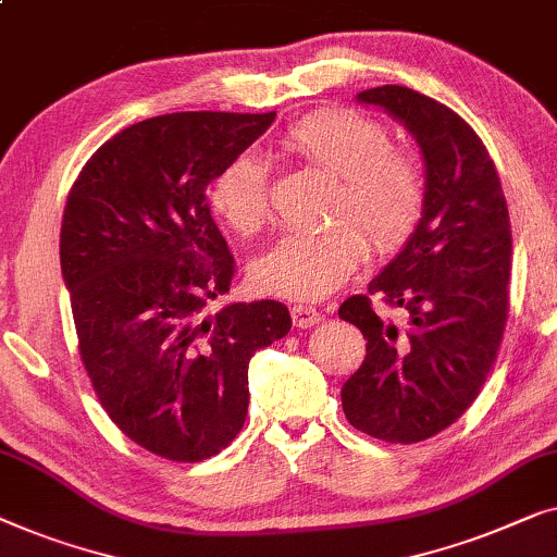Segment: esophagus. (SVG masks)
I'll return each mask as SVG.
<instances>
[{"mask_svg": "<svg viewBox=\"0 0 557 557\" xmlns=\"http://www.w3.org/2000/svg\"><path fill=\"white\" fill-rule=\"evenodd\" d=\"M289 315H293V323L297 327H312L320 323V312L315 308H310V305H293V308H289Z\"/></svg>", "mask_w": 557, "mask_h": 557, "instance_id": "obj_1", "label": "esophagus"}]
</instances>
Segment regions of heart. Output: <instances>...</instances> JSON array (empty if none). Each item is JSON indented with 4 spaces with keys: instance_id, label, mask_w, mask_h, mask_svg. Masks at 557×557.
<instances>
[{
    "instance_id": "b5f03b06",
    "label": "heart",
    "mask_w": 557,
    "mask_h": 557,
    "mask_svg": "<svg viewBox=\"0 0 557 557\" xmlns=\"http://www.w3.org/2000/svg\"><path fill=\"white\" fill-rule=\"evenodd\" d=\"M280 144L289 156L338 176L331 207L335 224L318 234H287L257 257L252 280L262 293L320 300L363 260L359 225L383 255L396 252L417 232L426 207L424 166L417 153L394 146L383 123L346 108H327L289 125ZM209 199L242 237L262 232L272 216L268 171L247 153L219 171Z\"/></svg>"
}]
</instances>
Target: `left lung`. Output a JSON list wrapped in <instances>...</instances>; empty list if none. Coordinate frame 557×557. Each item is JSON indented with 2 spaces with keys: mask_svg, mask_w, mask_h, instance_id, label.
Instances as JSON below:
<instances>
[{
  "mask_svg": "<svg viewBox=\"0 0 557 557\" xmlns=\"http://www.w3.org/2000/svg\"><path fill=\"white\" fill-rule=\"evenodd\" d=\"M401 121L424 156V216L368 294L407 312L401 326L354 295L338 315L363 333L366 358L343 383L350 426L391 444L451 426L487 381L510 310V211L482 138L451 108L404 85L358 92Z\"/></svg>",
  "mask_w": 557,
  "mask_h": 557,
  "instance_id": "8db88e82",
  "label": "left lung"
}]
</instances>
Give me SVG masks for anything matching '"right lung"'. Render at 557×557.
<instances>
[{
    "instance_id": "add662e5",
    "label": "right lung",
    "mask_w": 557,
    "mask_h": 557,
    "mask_svg": "<svg viewBox=\"0 0 557 557\" xmlns=\"http://www.w3.org/2000/svg\"><path fill=\"white\" fill-rule=\"evenodd\" d=\"M275 113H169L90 156L67 194L60 268L81 358L121 432L171 461H201L245 426L249 358L289 333L277 300L232 302L234 257L207 186Z\"/></svg>"
}]
</instances>
